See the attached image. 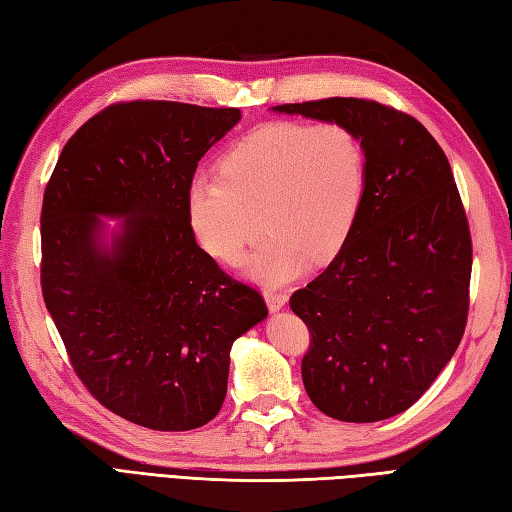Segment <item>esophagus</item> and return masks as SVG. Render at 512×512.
Wrapping results in <instances>:
<instances>
[{
	"label": "esophagus",
	"instance_id": "obj_1",
	"mask_svg": "<svg viewBox=\"0 0 512 512\" xmlns=\"http://www.w3.org/2000/svg\"><path fill=\"white\" fill-rule=\"evenodd\" d=\"M264 299L268 303L270 312H279L281 308H286V303H288L286 292H277V290H266L264 292Z\"/></svg>",
	"mask_w": 512,
	"mask_h": 512
}]
</instances>
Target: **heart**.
<instances>
[{
    "instance_id": "1",
    "label": "heart",
    "mask_w": 512,
    "mask_h": 512,
    "mask_svg": "<svg viewBox=\"0 0 512 512\" xmlns=\"http://www.w3.org/2000/svg\"><path fill=\"white\" fill-rule=\"evenodd\" d=\"M367 193V151L343 123H266L220 160V176H195L187 187V220L195 242L224 266L248 264L266 286L295 279L312 262L341 253ZM263 220L259 221L258 217Z\"/></svg>"
}]
</instances>
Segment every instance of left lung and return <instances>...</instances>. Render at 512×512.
Listing matches in <instances>:
<instances>
[{"instance_id": "8db88e82", "label": "left lung", "mask_w": 512, "mask_h": 512, "mask_svg": "<svg viewBox=\"0 0 512 512\" xmlns=\"http://www.w3.org/2000/svg\"><path fill=\"white\" fill-rule=\"evenodd\" d=\"M343 123L367 151V193L354 231L290 308L308 325L301 378L314 407L343 422L409 409L462 341L471 233L453 171L422 123L365 99L273 107Z\"/></svg>"}]
</instances>
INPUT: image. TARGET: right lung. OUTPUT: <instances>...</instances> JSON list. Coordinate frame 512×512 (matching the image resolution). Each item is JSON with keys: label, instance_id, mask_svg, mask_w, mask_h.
Segmentation results:
<instances>
[{"label": "right lung", "instance_id": "1", "mask_svg": "<svg viewBox=\"0 0 512 512\" xmlns=\"http://www.w3.org/2000/svg\"><path fill=\"white\" fill-rule=\"evenodd\" d=\"M239 121L235 107L112 105L68 140L43 193V301L76 376L140 427L213 420L235 339L268 317L262 295L222 273L187 220L200 158Z\"/></svg>", "mask_w": 512, "mask_h": 512}]
</instances>
